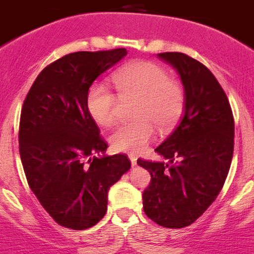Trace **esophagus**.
I'll return each mask as SVG.
<instances>
[{
  "label": "esophagus",
  "instance_id": "obj_1",
  "mask_svg": "<svg viewBox=\"0 0 254 254\" xmlns=\"http://www.w3.org/2000/svg\"><path fill=\"white\" fill-rule=\"evenodd\" d=\"M128 158H129V160H131L132 167H136V165H137V156H136V155L129 154V155H128Z\"/></svg>",
  "mask_w": 254,
  "mask_h": 254
}]
</instances>
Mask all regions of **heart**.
Returning <instances> with one entry per match:
<instances>
[{
  "label": "heart",
  "mask_w": 254,
  "mask_h": 254,
  "mask_svg": "<svg viewBox=\"0 0 254 254\" xmlns=\"http://www.w3.org/2000/svg\"><path fill=\"white\" fill-rule=\"evenodd\" d=\"M112 82L121 99H136V122L121 125L109 136L114 151L138 154L154 138L155 125L167 129L179 120L185 107L181 85L169 78L159 64L137 61L117 69ZM117 98L105 85L93 84L86 93L87 113L96 125L109 127L116 122Z\"/></svg>",
  "instance_id": "obj_1"
}]
</instances>
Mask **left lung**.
<instances>
[{"mask_svg":"<svg viewBox=\"0 0 254 254\" xmlns=\"http://www.w3.org/2000/svg\"><path fill=\"white\" fill-rule=\"evenodd\" d=\"M158 57L177 69L185 87V113L155 151L169 163L138 159L151 182L143 190V211L164 228L194 223L216 199L234 151V118L226 94L212 72L185 53Z\"/></svg>","mask_w":254,"mask_h":254,"instance_id":"1","label":"left lung"}]
</instances>
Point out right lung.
<instances>
[{
    "instance_id": "add662e5",
    "label": "right lung",
    "mask_w": 254,
    "mask_h": 254,
    "mask_svg": "<svg viewBox=\"0 0 254 254\" xmlns=\"http://www.w3.org/2000/svg\"><path fill=\"white\" fill-rule=\"evenodd\" d=\"M125 56L126 48L64 56L38 75L22 104L19 149L29 187L64 228L99 223L108 190L131 168L126 155H104L108 143L86 109L89 87Z\"/></svg>"
}]
</instances>
